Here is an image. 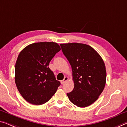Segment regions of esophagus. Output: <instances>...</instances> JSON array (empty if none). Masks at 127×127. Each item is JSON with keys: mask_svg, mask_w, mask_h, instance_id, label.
I'll return each mask as SVG.
<instances>
[{"mask_svg": "<svg viewBox=\"0 0 127 127\" xmlns=\"http://www.w3.org/2000/svg\"><path fill=\"white\" fill-rule=\"evenodd\" d=\"M68 80H69V78H68L67 77H65L64 79L63 80H62V81H61V83L63 85V84L65 83L66 81H68Z\"/></svg>", "mask_w": 127, "mask_h": 127, "instance_id": "34e87169", "label": "esophagus"}]
</instances>
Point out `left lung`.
Instances as JSON below:
<instances>
[{"label": "left lung", "instance_id": "1", "mask_svg": "<svg viewBox=\"0 0 127 127\" xmlns=\"http://www.w3.org/2000/svg\"><path fill=\"white\" fill-rule=\"evenodd\" d=\"M72 69L73 90L67 95L74 104L86 107L95 102L103 92L106 82L104 62L96 50L88 45L60 44Z\"/></svg>", "mask_w": 127, "mask_h": 127}]
</instances>
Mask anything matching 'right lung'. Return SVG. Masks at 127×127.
I'll return each mask as SVG.
<instances>
[{"label": "right lung", "mask_w": 127, "mask_h": 127, "mask_svg": "<svg viewBox=\"0 0 127 127\" xmlns=\"http://www.w3.org/2000/svg\"><path fill=\"white\" fill-rule=\"evenodd\" d=\"M60 50L56 42H40L29 45L19 53L15 64V83L28 102L44 104L57 91L61 83L49 64Z\"/></svg>", "instance_id": "right-lung-1"}]
</instances>
